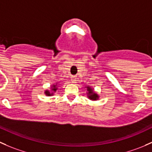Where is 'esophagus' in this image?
Returning <instances> with one entry per match:
<instances>
[{"label": "esophagus", "mask_w": 152, "mask_h": 152, "mask_svg": "<svg viewBox=\"0 0 152 152\" xmlns=\"http://www.w3.org/2000/svg\"><path fill=\"white\" fill-rule=\"evenodd\" d=\"M76 79H77L76 77H72V79H71L72 82V83H76V80H77Z\"/></svg>", "instance_id": "obj_1"}]
</instances>
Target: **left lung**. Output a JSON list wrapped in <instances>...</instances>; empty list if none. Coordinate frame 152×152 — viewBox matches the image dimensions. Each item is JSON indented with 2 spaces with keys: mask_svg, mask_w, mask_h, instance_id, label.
<instances>
[{
  "mask_svg": "<svg viewBox=\"0 0 152 152\" xmlns=\"http://www.w3.org/2000/svg\"><path fill=\"white\" fill-rule=\"evenodd\" d=\"M87 91L88 92V98L90 99L91 100H96L99 98V96H98L96 94L94 93L93 92V90H92V88L91 87L88 86L87 87Z\"/></svg>",
  "mask_w": 152,
  "mask_h": 152,
  "instance_id": "8db88e82",
  "label": "left lung"
}]
</instances>
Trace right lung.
<instances>
[{"label": "right lung", "instance_id": "right-lung-1", "mask_svg": "<svg viewBox=\"0 0 152 152\" xmlns=\"http://www.w3.org/2000/svg\"><path fill=\"white\" fill-rule=\"evenodd\" d=\"M53 91H56V90H57V88H56V85H54L53 86V89H52ZM45 94L47 95V96H51V95L53 94H51L50 92L49 91H45Z\"/></svg>", "mask_w": 152, "mask_h": 152}]
</instances>
